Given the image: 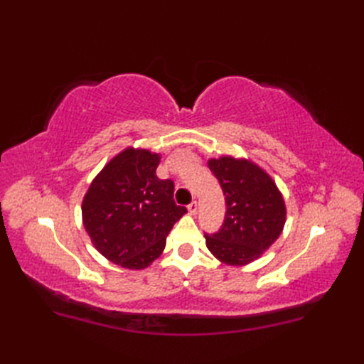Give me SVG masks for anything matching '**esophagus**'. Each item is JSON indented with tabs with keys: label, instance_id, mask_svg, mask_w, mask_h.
<instances>
[{
	"label": "esophagus",
	"instance_id": "34e87169",
	"mask_svg": "<svg viewBox=\"0 0 364 364\" xmlns=\"http://www.w3.org/2000/svg\"><path fill=\"white\" fill-rule=\"evenodd\" d=\"M197 209H199V203H197L196 200L188 205V213H190L191 215H196V214H197Z\"/></svg>",
	"mask_w": 364,
	"mask_h": 364
}]
</instances>
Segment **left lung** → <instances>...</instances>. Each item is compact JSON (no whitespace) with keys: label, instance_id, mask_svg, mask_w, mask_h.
I'll use <instances>...</instances> for the list:
<instances>
[{"label":"left lung","instance_id":"8db88e82","mask_svg":"<svg viewBox=\"0 0 364 364\" xmlns=\"http://www.w3.org/2000/svg\"><path fill=\"white\" fill-rule=\"evenodd\" d=\"M222 186L226 214L218 232L205 235L206 247L228 266L257 261L281 235L287 208L272 176L245 158L208 159Z\"/></svg>","mask_w":364,"mask_h":364}]
</instances>
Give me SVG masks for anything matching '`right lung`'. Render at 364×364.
I'll return each instance as SVG.
<instances>
[{
  "instance_id": "add662e5",
  "label": "right lung",
  "mask_w": 364,
  "mask_h": 364,
  "mask_svg": "<svg viewBox=\"0 0 364 364\" xmlns=\"http://www.w3.org/2000/svg\"><path fill=\"white\" fill-rule=\"evenodd\" d=\"M159 153L127 147L109 161L87 188L82 220L94 247L111 262L142 270L161 257L167 235L186 213L161 181Z\"/></svg>"
}]
</instances>
